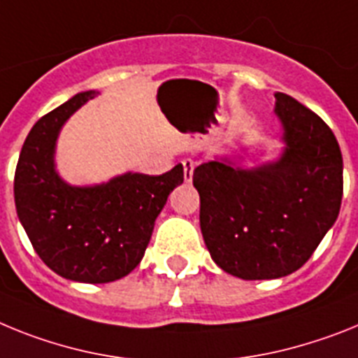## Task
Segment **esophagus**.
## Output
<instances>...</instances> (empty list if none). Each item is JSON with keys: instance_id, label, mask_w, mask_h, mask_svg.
<instances>
[{"instance_id": "34e87169", "label": "esophagus", "mask_w": 358, "mask_h": 358, "mask_svg": "<svg viewBox=\"0 0 358 358\" xmlns=\"http://www.w3.org/2000/svg\"><path fill=\"white\" fill-rule=\"evenodd\" d=\"M183 166V180H185V183H191L192 182V171H194V160H191V158H185V160L182 162Z\"/></svg>"}]
</instances>
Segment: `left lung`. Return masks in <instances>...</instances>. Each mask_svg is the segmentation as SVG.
Wrapping results in <instances>:
<instances>
[{"mask_svg": "<svg viewBox=\"0 0 358 358\" xmlns=\"http://www.w3.org/2000/svg\"><path fill=\"white\" fill-rule=\"evenodd\" d=\"M273 97L285 144L279 158L248 169L214 158L192 175L210 257L247 281L299 270L334 227L343 200V155L334 131L287 93Z\"/></svg>", "mask_w": 358, "mask_h": 358, "instance_id": "left-lung-1", "label": "left lung"}]
</instances>
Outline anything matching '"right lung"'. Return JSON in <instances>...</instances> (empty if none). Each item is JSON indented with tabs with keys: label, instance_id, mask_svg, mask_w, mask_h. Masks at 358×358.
Masks as SVG:
<instances>
[{
	"label": "right lung",
	"instance_id": "add662e5",
	"mask_svg": "<svg viewBox=\"0 0 358 358\" xmlns=\"http://www.w3.org/2000/svg\"><path fill=\"white\" fill-rule=\"evenodd\" d=\"M97 92L77 93L37 120L14 176L17 217L37 256L61 278L111 282L136 268L155 220L183 182L182 164L160 176L124 173L110 182L71 185L55 169L59 133Z\"/></svg>",
	"mask_w": 358,
	"mask_h": 358
}]
</instances>
